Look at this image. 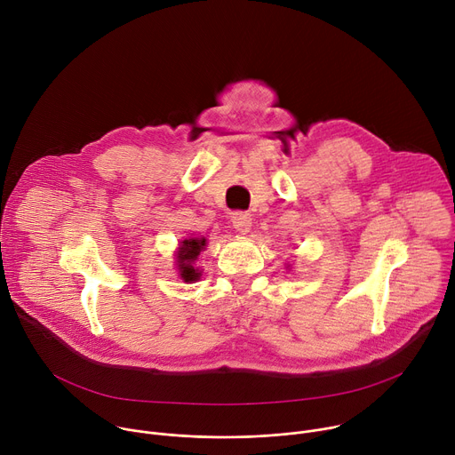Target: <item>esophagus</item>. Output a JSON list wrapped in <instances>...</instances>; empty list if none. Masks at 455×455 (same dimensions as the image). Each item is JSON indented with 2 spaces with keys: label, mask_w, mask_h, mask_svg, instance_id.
<instances>
[{
  "label": "esophagus",
  "mask_w": 455,
  "mask_h": 455,
  "mask_svg": "<svg viewBox=\"0 0 455 455\" xmlns=\"http://www.w3.org/2000/svg\"><path fill=\"white\" fill-rule=\"evenodd\" d=\"M232 227L239 234H248L251 227V216L248 212H234L232 214Z\"/></svg>",
  "instance_id": "obj_1"
}]
</instances>
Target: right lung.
Wrapping results in <instances>:
<instances>
[{"label": "right lung", "mask_w": 455, "mask_h": 455, "mask_svg": "<svg viewBox=\"0 0 455 455\" xmlns=\"http://www.w3.org/2000/svg\"><path fill=\"white\" fill-rule=\"evenodd\" d=\"M205 246H207L205 237H188V239H183L180 243V248L176 251V261H178L180 277L185 283H194V281L200 279L202 272L194 265H196L198 255Z\"/></svg>", "instance_id": "1"}]
</instances>
